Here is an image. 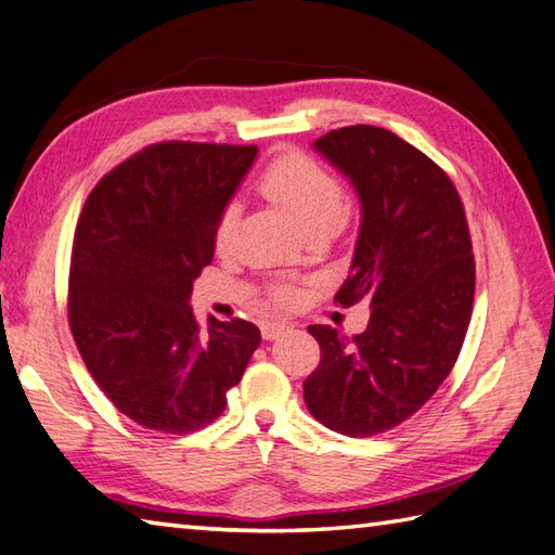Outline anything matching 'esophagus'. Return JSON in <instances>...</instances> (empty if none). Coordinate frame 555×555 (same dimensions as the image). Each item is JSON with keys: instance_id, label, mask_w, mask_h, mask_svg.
<instances>
[{"instance_id": "esophagus-1", "label": "esophagus", "mask_w": 555, "mask_h": 555, "mask_svg": "<svg viewBox=\"0 0 555 555\" xmlns=\"http://www.w3.org/2000/svg\"><path fill=\"white\" fill-rule=\"evenodd\" d=\"M283 331H288V324H283V321H262L264 340H276Z\"/></svg>"}]
</instances>
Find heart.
<instances>
[{
	"mask_svg": "<svg viewBox=\"0 0 555 555\" xmlns=\"http://www.w3.org/2000/svg\"><path fill=\"white\" fill-rule=\"evenodd\" d=\"M260 189L269 201L281 205L300 224L309 238L326 236L343 215L340 182L312 158L286 156L269 165L262 175ZM236 227L238 208L236 205H227L215 227V246L219 253H224L231 246ZM274 300L281 305L291 302L293 288L276 286Z\"/></svg>",
	"mask_w": 555,
	"mask_h": 555,
	"instance_id": "heart-1",
	"label": "heart"
}]
</instances>
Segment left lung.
Masks as SVG:
<instances>
[{"instance_id":"left-lung-1","label":"left lung","mask_w":555,"mask_h":555,"mask_svg":"<svg viewBox=\"0 0 555 555\" xmlns=\"http://www.w3.org/2000/svg\"><path fill=\"white\" fill-rule=\"evenodd\" d=\"M312 146L357 191L362 224L336 300H366L371 319L354 338L307 328L321 362L305 404L331 430L371 437L414 416L456 364L475 295L468 222L452 179L383 127H343Z\"/></svg>"}]
</instances>
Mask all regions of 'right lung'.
Here are the masks:
<instances>
[{
	"mask_svg": "<svg viewBox=\"0 0 555 555\" xmlns=\"http://www.w3.org/2000/svg\"><path fill=\"white\" fill-rule=\"evenodd\" d=\"M257 146L163 141L89 193L75 229L68 319L87 371L115 409L149 430L212 423L238 385L260 328L198 326L193 281L210 264L215 227Z\"/></svg>",
	"mask_w": 555,
	"mask_h": 555,
	"instance_id": "add662e5",
	"label": "right lung"
}]
</instances>
